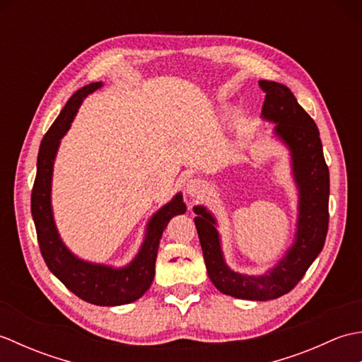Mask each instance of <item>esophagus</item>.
Here are the masks:
<instances>
[{"label": "esophagus", "mask_w": 362, "mask_h": 362, "mask_svg": "<svg viewBox=\"0 0 362 362\" xmlns=\"http://www.w3.org/2000/svg\"><path fill=\"white\" fill-rule=\"evenodd\" d=\"M204 193V182L201 179H189L187 182V194L191 197H199Z\"/></svg>", "instance_id": "obj_1"}]
</instances>
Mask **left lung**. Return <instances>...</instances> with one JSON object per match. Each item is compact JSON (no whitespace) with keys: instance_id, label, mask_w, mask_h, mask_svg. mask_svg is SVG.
<instances>
[{"instance_id":"obj_1","label":"left lung","mask_w":362,"mask_h":362,"mask_svg":"<svg viewBox=\"0 0 362 362\" xmlns=\"http://www.w3.org/2000/svg\"><path fill=\"white\" fill-rule=\"evenodd\" d=\"M258 86L266 93L261 115L276 122L275 134L291 149L292 171L300 189L296 243L267 274L241 275L224 263L216 221L204 206H194V224L210 280L222 294L244 300H271L288 294L324 249L329 219V173L316 122L286 86L272 81H259Z\"/></svg>"}]
</instances>
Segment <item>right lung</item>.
I'll list each match as a JSON object with an SVG mask.
<instances>
[{"label": "right lung", "instance_id": "right-lung-1", "mask_svg": "<svg viewBox=\"0 0 362 362\" xmlns=\"http://www.w3.org/2000/svg\"><path fill=\"white\" fill-rule=\"evenodd\" d=\"M93 82L82 87L68 99V103L45 134L37 157V175L30 194V211L37 230V240L42 257L49 271L70 289L73 294L88 303L99 306H117L135 302L146 291L156 275L158 244L168 222L175 214L185 213L182 194L160 209L149 221L148 233L135 259L122 269L91 264L76 258L59 238L51 210V177L60 138L70 129L82 99L101 87Z\"/></svg>", "mask_w": 362, "mask_h": 362}]
</instances>
